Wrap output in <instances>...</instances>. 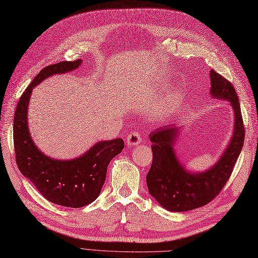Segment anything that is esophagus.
Wrapping results in <instances>:
<instances>
[{
    "mask_svg": "<svg viewBox=\"0 0 258 258\" xmlns=\"http://www.w3.org/2000/svg\"><path fill=\"white\" fill-rule=\"evenodd\" d=\"M126 142H127L128 146L139 145V144H141V142H142V138H141V136L139 135V132L132 131V132H130V134L127 136Z\"/></svg>",
    "mask_w": 258,
    "mask_h": 258,
    "instance_id": "34e87169",
    "label": "esophagus"
}]
</instances>
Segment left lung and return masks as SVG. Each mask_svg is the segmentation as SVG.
<instances>
[{
	"label": "left lung",
	"instance_id": "left-lung-1",
	"mask_svg": "<svg viewBox=\"0 0 258 258\" xmlns=\"http://www.w3.org/2000/svg\"><path fill=\"white\" fill-rule=\"evenodd\" d=\"M210 77L212 96L228 100L235 112L231 142L214 167L206 172L189 173L181 166L173 151L177 124L160 127L150 135L153 162L146 175L148 191L160 206L172 212H185L212 201L229 179L244 143L245 128L235 87L214 70Z\"/></svg>",
	"mask_w": 258,
	"mask_h": 258
}]
</instances>
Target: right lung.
Segmentation results:
<instances>
[{
  "label": "right lung",
  "instance_id": "1",
  "mask_svg": "<svg viewBox=\"0 0 258 258\" xmlns=\"http://www.w3.org/2000/svg\"><path fill=\"white\" fill-rule=\"evenodd\" d=\"M80 64L81 59L44 68L22 93L14 117V147L21 173L44 198L68 208H82L97 199L108 163L123 150L122 140L115 139L97 143L79 158L63 161L42 154L31 139L27 121L31 91L48 76L72 71Z\"/></svg>",
  "mask_w": 258,
  "mask_h": 258
}]
</instances>
